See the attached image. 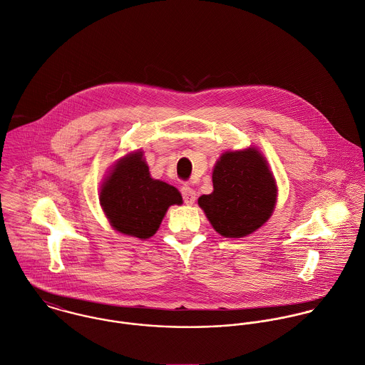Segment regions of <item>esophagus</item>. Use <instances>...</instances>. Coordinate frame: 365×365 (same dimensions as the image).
Wrapping results in <instances>:
<instances>
[{"label": "esophagus", "mask_w": 365, "mask_h": 365, "mask_svg": "<svg viewBox=\"0 0 365 365\" xmlns=\"http://www.w3.org/2000/svg\"><path fill=\"white\" fill-rule=\"evenodd\" d=\"M182 196H183V202L186 205H193L196 200V193L190 186H183L182 187Z\"/></svg>", "instance_id": "1"}]
</instances>
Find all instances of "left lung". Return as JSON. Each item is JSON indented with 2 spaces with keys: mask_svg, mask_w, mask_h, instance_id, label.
Instances as JSON below:
<instances>
[{
  "mask_svg": "<svg viewBox=\"0 0 365 365\" xmlns=\"http://www.w3.org/2000/svg\"><path fill=\"white\" fill-rule=\"evenodd\" d=\"M213 193L199 197V206L222 237L254 232L277 203L275 179L255 148L222 153L213 169Z\"/></svg>",
  "mask_w": 365,
  "mask_h": 365,
  "instance_id": "8db88e82",
  "label": "left lung"
}]
</instances>
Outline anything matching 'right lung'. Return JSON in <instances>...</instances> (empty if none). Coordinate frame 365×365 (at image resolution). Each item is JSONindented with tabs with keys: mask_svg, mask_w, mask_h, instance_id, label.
Listing matches in <instances>:
<instances>
[{
	"mask_svg": "<svg viewBox=\"0 0 365 365\" xmlns=\"http://www.w3.org/2000/svg\"><path fill=\"white\" fill-rule=\"evenodd\" d=\"M100 205L117 231L145 240L156 232L169 206L182 205V196L176 187L150 178L138 150L123 158L106 179Z\"/></svg>",
	"mask_w": 365,
	"mask_h": 365,
	"instance_id": "add662e5",
	"label": "right lung"
}]
</instances>
